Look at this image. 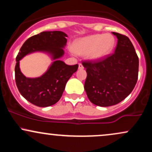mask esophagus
Instances as JSON below:
<instances>
[{
	"label": "esophagus",
	"mask_w": 152,
	"mask_h": 152,
	"mask_svg": "<svg viewBox=\"0 0 152 152\" xmlns=\"http://www.w3.org/2000/svg\"><path fill=\"white\" fill-rule=\"evenodd\" d=\"M78 69H83V66L82 65L81 63H79V64H78Z\"/></svg>",
	"instance_id": "obj_1"
}]
</instances>
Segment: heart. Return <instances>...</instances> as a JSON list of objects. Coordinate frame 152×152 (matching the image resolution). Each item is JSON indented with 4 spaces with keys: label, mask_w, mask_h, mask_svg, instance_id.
Here are the masks:
<instances>
[{
    "label": "heart",
    "mask_w": 152,
    "mask_h": 152,
    "mask_svg": "<svg viewBox=\"0 0 152 152\" xmlns=\"http://www.w3.org/2000/svg\"><path fill=\"white\" fill-rule=\"evenodd\" d=\"M116 41L111 34H95L78 40L73 46V50L78 55L87 53L94 61L106 58L114 50Z\"/></svg>",
    "instance_id": "b5f03b06"
}]
</instances>
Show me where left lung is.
Listing matches in <instances>:
<instances>
[{"label":"left lung","instance_id":"1","mask_svg":"<svg viewBox=\"0 0 152 152\" xmlns=\"http://www.w3.org/2000/svg\"><path fill=\"white\" fill-rule=\"evenodd\" d=\"M112 34L118 39L114 53L97 61L82 62L86 69L87 96L94 104L104 107L126 98L137 83L139 73V58L129 38Z\"/></svg>","mask_w":152,"mask_h":152}]
</instances>
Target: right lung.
Segmentation results:
<instances>
[{"mask_svg": "<svg viewBox=\"0 0 152 152\" xmlns=\"http://www.w3.org/2000/svg\"><path fill=\"white\" fill-rule=\"evenodd\" d=\"M67 35L62 31H44L25 41L16 57L15 79L20 94L31 104L47 107L55 104L61 97L66 84L78 65L69 66L59 60L64 54ZM48 53L54 61L48 70L37 78H27L19 67L20 60L34 52Z\"/></svg>", "mask_w": 152, "mask_h": 152, "instance_id": "right-lung-1", "label": "right lung"}]
</instances>
